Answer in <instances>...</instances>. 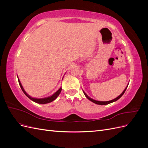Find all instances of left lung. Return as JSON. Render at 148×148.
I'll return each instance as SVG.
<instances>
[{
    "label": "left lung",
    "mask_w": 148,
    "mask_h": 148,
    "mask_svg": "<svg viewBox=\"0 0 148 148\" xmlns=\"http://www.w3.org/2000/svg\"><path fill=\"white\" fill-rule=\"evenodd\" d=\"M127 87H128V86H127ZM127 87H126V88H125V89L123 90V92L121 93V94L119 96V97H117L116 98H115V99H113V100H110V101H107V102H102V101H97V100H94V99H91L90 97H88L85 92H84V91H83V92H84V95H85V96L89 100H90L91 102H94V103H96V104H98V105H107V104H109V103H112V102H115V101H116V100H119L121 97L123 95V94H124V93H125V92L126 91V88H127Z\"/></svg>",
    "instance_id": "obj_1"
}]
</instances>
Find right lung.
Returning a JSON list of instances; mask_svg holds the SVG:
<instances>
[{
  "label": "right lung",
  "mask_w": 148,
  "mask_h": 148,
  "mask_svg": "<svg viewBox=\"0 0 148 148\" xmlns=\"http://www.w3.org/2000/svg\"><path fill=\"white\" fill-rule=\"evenodd\" d=\"M18 82H19V84H20V86L21 88H22V91L23 92L24 94H25V95H26V96H27V97H28L29 99L32 100V101H33V102H35L38 103H40V104H45V103H49V102H53V100H55V99L58 97V96L59 95H60V94L61 92V90H62V88L61 87V88H60V89H59L57 92H56L55 93H54V94L53 95H52L51 96H49V97H48L43 98V99H36V98H33V97H32L29 96V95H28L27 93L25 91L24 88H23V86H22V84H21V82H20V81L19 79H18Z\"/></svg>",
  "instance_id": "right-lung-1"
}]
</instances>
